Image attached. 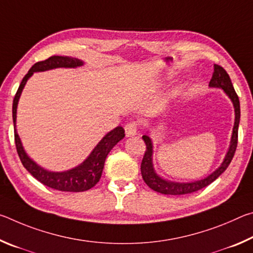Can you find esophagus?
I'll list each match as a JSON object with an SVG mask.
<instances>
[{"instance_id": "esophagus-1", "label": "esophagus", "mask_w": 253, "mask_h": 253, "mask_svg": "<svg viewBox=\"0 0 253 253\" xmlns=\"http://www.w3.org/2000/svg\"><path fill=\"white\" fill-rule=\"evenodd\" d=\"M137 130H138V124L136 122H129L126 124L125 126L126 136H134L137 134Z\"/></svg>"}]
</instances>
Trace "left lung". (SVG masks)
I'll return each mask as SVG.
<instances>
[{
  "label": "left lung",
  "instance_id": "8db88e82",
  "mask_svg": "<svg viewBox=\"0 0 253 253\" xmlns=\"http://www.w3.org/2000/svg\"><path fill=\"white\" fill-rule=\"evenodd\" d=\"M210 87H215L223 89V91L226 93L231 101H232L234 107V113H235V119H234V126L232 131V137H231L230 147L229 151L226 153L223 162L219 169H216L212 174H210L208 177L200 181L191 182V183H176V182H170L168 179L162 178L160 175H157L155 169L153 166V144L151 138L147 135L143 136V139L145 144H146V152L143 157L142 165H140V172H142V176L144 182L152 188V190L158 192V193L166 194V195H185L193 193L208 186L213 181L220 176V175L228 169L231 161L234 156L235 149H237L238 145V129H239V123H240V101L239 97L235 92L233 84L231 83V79L223 68L219 65H214V72L212 76V79L209 84Z\"/></svg>",
  "mask_w": 253,
  "mask_h": 253
}]
</instances>
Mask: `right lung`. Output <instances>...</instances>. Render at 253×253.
I'll use <instances>...</instances> for the list:
<instances>
[{
	"instance_id": "add662e5",
	"label": "right lung",
	"mask_w": 253,
	"mask_h": 253,
	"mask_svg": "<svg viewBox=\"0 0 253 253\" xmlns=\"http://www.w3.org/2000/svg\"><path fill=\"white\" fill-rule=\"evenodd\" d=\"M83 65L84 62L79 59L61 57V55H52V57L43 60V61L34 63L31 69L29 70L28 74L24 76V78L21 81L20 87L13 99V107H12V116H13L14 124V140L16 152L19 154L21 163L27 169L28 172L34 178H37L38 181L48 187L53 188V190L62 192H84L90 190L91 187L95 186L101 177L107 155H108V153L113 149L115 145L125 137V130H124L123 127L118 126L109 131L97 144V146L93 148L90 155L77 168L65 170V172H50L48 169H42L36 162H33L25 153L15 128L16 108H18L21 92H22L28 79L33 75V72L46 71L55 69V68H77Z\"/></svg>"
}]
</instances>
